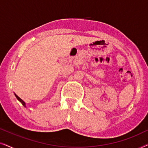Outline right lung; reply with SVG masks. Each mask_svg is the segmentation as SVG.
Returning a JSON list of instances; mask_svg holds the SVG:
<instances>
[{
    "instance_id": "obj_1",
    "label": "right lung",
    "mask_w": 148,
    "mask_h": 148,
    "mask_svg": "<svg viewBox=\"0 0 148 148\" xmlns=\"http://www.w3.org/2000/svg\"><path fill=\"white\" fill-rule=\"evenodd\" d=\"M15 95L16 98H17V100H19V102H21L22 104H23V106H25V107H26V106H25V103L23 102V100H21V98H20L19 96H17V95H16L15 94Z\"/></svg>"
}]
</instances>
